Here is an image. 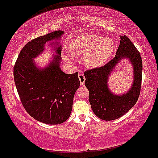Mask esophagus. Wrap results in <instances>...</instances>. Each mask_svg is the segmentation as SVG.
<instances>
[{
    "label": "esophagus",
    "instance_id": "esophagus-1",
    "mask_svg": "<svg viewBox=\"0 0 158 158\" xmlns=\"http://www.w3.org/2000/svg\"><path fill=\"white\" fill-rule=\"evenodd\" d=\"M79 81H80V84L81 85H83L85 84V76L83 73H80L79 75Z\"/></svg>",
    "mask_w": 158,
    "mask_h": 158
}]
</instances>
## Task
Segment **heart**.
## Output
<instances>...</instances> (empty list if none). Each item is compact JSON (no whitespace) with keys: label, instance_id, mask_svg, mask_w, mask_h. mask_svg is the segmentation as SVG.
<instances>
[{"label":"heart","instance_id":"heart-1","mask_svg":"<svg viewBox=\"0 0 158 158\" xmlns=\"http://www.w3.org/2000/svg\"><path fill=\"white\" fill-rule=\"evenodd\" d=\"M69 52L72 56H85V64L91 68L102 65L113 53L114 43L109 37L101 38L95 35L79 36L70 42ZM66 61L71 58L64 56Z\"/></svg>","mask_w":158,"mask_h":158}]
</instances>
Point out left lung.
<instances>
[{
	"instance_id": "1",
	"label": "left lung",
	"mask_w": 158,
	"mask_h": 158,
	"mask_svg": "<svg viewBox=\"0 0 158 158\" xmlns=\"http://www.w3.org/2000/svg\"><path fill=\"white\" fill-rule=\"evenodd\" d=\"M115 56L100 68L85 72V85L89 90V102L96 116L104 121L118 118L127 113L136 104L140 96L142 80V59L130 40L123 35ZM127 58L134 67V83L126 94H113L107 85L109 76L121 58Z\"/></svg>"
}]
</instances>
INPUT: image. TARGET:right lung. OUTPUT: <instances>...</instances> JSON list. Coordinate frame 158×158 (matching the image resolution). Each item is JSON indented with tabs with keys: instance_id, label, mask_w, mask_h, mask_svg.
Instances as JSON below:
<instances>
[{
	"instance_id": "1",
	"label": "right lung",
	"mask_w": 158,
	"mask_h": 158,
	"mask_svg": "<svg viewBox=\"0 0 158 158\" xmlns=\"http://www.w3.org/2000/svg\"><path fill=\"white\" fill-rule=\"evenodd\" d=\"M63 31H56L28 42L18 55L14 66V79L21 103L38 121L60 124L68 120L73 96L80 85L78 72L64 73L60 68L61 46L54 60L45 68H38L34 58L44 51L47 42L60 39Z\"/></svg>"
}]
</instances>
